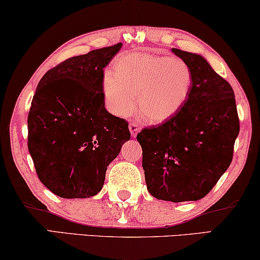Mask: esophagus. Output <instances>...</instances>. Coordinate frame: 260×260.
Returning a JSON list of instances; mask_svg holds the SVG:
<instances>
[{"label":"esophagus","mask_w":260,"mask_h":260,"mask_svg":"<svg viewBox=\"0 0 260 260\" xmlns=\"http://www.w3.org/2000/svg\"><path fill=\"white\" fill-rule=\"evenodd\" d=\"M129 129H130V133H131V135H133V136L135 137L138 133H140L141 127H140V125H138L137 123H134V122H133V123H130Z\"/></svg>","instance_id":"obj_1"}]
</instances>
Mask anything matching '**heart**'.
<instances>
[{"label":"heart","instance_id":"heart-1","mask_svg":"<svg viewBox=\"0 0 260 260\" xmlns=\"http://www.w3.org/2000/svg\"><path fill=\"white\" fill-rule=\"evenodd\" d=\"M193 76L182 59L152 53L122 55L103 79L106 105L113 115L129 116L135 94L142 115L150 123H163L186 103Z\"/></svg>","mask_w":260,"mask_h":260}]
</instances>
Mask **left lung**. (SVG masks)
<instances>
[{
	"label": "left lung",
	"instance_id": "8db88e82",
	"mask_svg": "<svg viewBox=\"0 0 260 260\" xmlns=\"http://www.w3.org/2000/svg\"><path fill=\"white\" fill-rule=\"evenodd\" d=\"M193 83L179 112L137 135L145 183L158 200L197 201L213 189L233 158L239 134L233 88L201 55L173 48Z\"/></svg>",
	"mask_w": 260,
	"mask_h": 260
}]
</instances>
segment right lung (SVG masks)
<instances>
[{"instance_id":"1","label":"right lung","mask_w":260,"mask_h":260,"mask_svg":"<svg viewBox=\"0 0 260 260\" xmlns=\"http://www.w3.org/2000/svg\"><path fill=\"white\" fill-rule=\"evenodd\" d=\"M122 44L72 56L39 81L28 113V150L39 180L65 199L101 191L108 166L130 140L129 124L106 111L104 67Z\"/></svg>"}]
</instances>
